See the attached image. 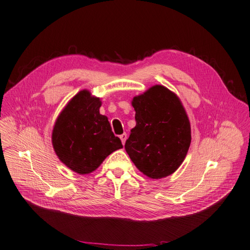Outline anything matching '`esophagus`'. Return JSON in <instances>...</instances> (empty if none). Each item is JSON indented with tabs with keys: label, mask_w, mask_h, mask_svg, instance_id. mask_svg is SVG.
I'll list each match as a JSON object with an SVG mask.
<instances>
[{
	"label": "esophagus",
	"mask_w": 250,
	"mask_h": 250,
	"mask_svg": "<svg viewBox=\"0 0 250 250\" xmlns=\"http://www.w3.org/2000/svg\"><path fill=\"white\" fill-rule=\"evenodd\" d=\"M119 138H121V140H122V143H123V145H125V140H126V138H127V135H126L125 133H124L123 135L119 136Z\"/></svg>",
	"instance_id": "34e87169"
}]
</instances>
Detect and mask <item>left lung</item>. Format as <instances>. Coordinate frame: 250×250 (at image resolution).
Listing matches in <instances>:
<instances>
[{
  "instance_id": "1",
  "label": "left lung",
  "mask_w": 250,
  "mask_h": 250,
  "mask_svg": "<svg viewBox=\"0 0 250 250\" xmlns=\"http://www.w3.org/2000/svg\"><path fill=\"white\" fill-rule=\"evenodd\" d=\"M136 126L125 148L140 171L151 179L171 175L182 165L191 143L188 116L178 97L154 85L133 99Z\"/></svg>"
}]
</instances>
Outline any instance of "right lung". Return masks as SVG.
I'll return each instance as SVG.
<instances>
[{"mask_svg": "<svg viewBox=\"0 0 250 250\" xmlns=\"http://www.w3.org/2000/svg\"><path fill=\"white\" fill-rule=\"evenodd\" d=\"M99 98L81 91L65 106L52 134L57 156L73 171L84 175L98 167L113 151L123 148L108 118L100 114Z\"/></svg>", "mask_w": 250, "mask_h": 250, "instance_id": "1", "label": "right lung"}]
</instances>
